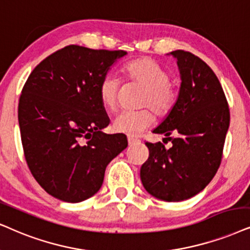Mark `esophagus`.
I'll return each instance as SVG.
<instances>
[{
  "label": "esophagus",
  "mask_w": 250,
  "mask_h": 250,
  "mask_svg": "<svg viewBox=\"0 0 250 250\" xmlns=\"http://www.w3.org/2000/svg\"><path fill=\"white\" fill-rule=\"evenodd\" d=\"M138 142H140V140H138V138H135V137H131V136H129L128 137V143H129V145H135L136 143H138Z\"/></svg>",
  "instance_id": "esophagus-1"
}]
</instances>
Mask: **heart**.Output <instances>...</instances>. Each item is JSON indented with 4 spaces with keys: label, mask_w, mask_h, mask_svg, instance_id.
Returning <instances> with one entry per match:
<instances>
[{
    "label": "heart",
    "mask_w": 250,
    "mask_h": 250,
    "mask_svg": "<svg viewBox=\"0 0 250 250\" xmlns=\"http://www.w3.org/2000/svg\"><path fill=\"white\" fill-rule=\"evenodd\" d=\"M127 81L144 88L141 107L152 109L158 116H166L174 108L179 98V87L170 81L169 71L150 58H141L128 62L123 68ZM120 82L113 75H106L100 82L99 97L104 107L114 110L118 107ZM154 121L151 110L122 112L113 121L114 131L128 136H137Z\"/></svg>",
    "instance_id": "heart-1"
}]
</instances>
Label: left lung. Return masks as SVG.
Segmentation results:
<instances>
[{
  "label": "left lung",
  "instance_id": "1",
  "mask_svg": "<svg viewBox=\"0 0 250 250\" xmlns=\"http://www.w3.org/2000/svg\"><path fill=\"white\" fill-rule=\"evenodd\" d=\"M170 54L178 59L181 87L174 108L153 132L165 135L172 146L145 143L148 158L141 167V180L154 197L180 202L203 190L216 175L229 108L219 80L203 60L185 50ZM172 133L175 139L169 137Z\"/></svg>",
  "mask_w": 250,
  "mask_h": 250
}]
</instances>
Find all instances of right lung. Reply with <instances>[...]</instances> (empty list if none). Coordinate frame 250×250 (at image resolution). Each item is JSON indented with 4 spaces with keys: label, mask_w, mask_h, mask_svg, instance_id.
Here are the masks:
<instances>
[{
    "label": "right lung",
    "mask_w": 250,
    "mask_h": 250,
    "mask_svg": "<svg viewBox=\"0 0 250 250\" xmlns=\"http://www.w3.org/2000/svg\"><path fill=\"white\" fill-rule=\"evenodd\" d=\"M125 50L70 45L41 61L28 76L18 104L28 168L46 192L77 203L99 190L106 166L128 146L122 134L102 129L108 118L100 82Z\"/></svg>",
    "instance_id": "1"
}]
</instances>
